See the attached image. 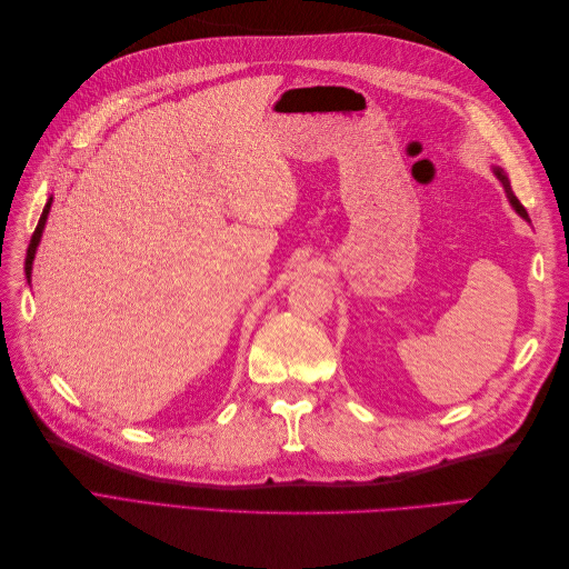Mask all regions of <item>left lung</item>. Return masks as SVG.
Instances as JSON below:
<instances>
[{
  "mask_svg": "<svg viewBox=\"0 0 569 569\" xmlns=\"http://www.w3.org/2000/svg\"><path fill=\"white\" fill-rule=\"evenodd\" d=\"M493 173H496V178L498 180H501V184H503V189H506V194H508V201H510V206H512V209L515 211H518L525 220H529V216H527V211H525V206L520 203V199L518 197H515L512 194V189H510V182H508V178H506V173H503V170L501 168H493Z\"/></svg>",
  "mask_w": 569,
  "mask_h": 569,
  "instance_id": "left-lung-1",
  "label": "left lung"
}]
</instances>
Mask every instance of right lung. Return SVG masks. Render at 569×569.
<instances>
[{
    "instance_id": "1",
    "label": "right lung",
    "mask_w": 569,
    "mask_h": 569,
    "mask_svg": "<svg viewBox=\"0 0 569 569\" xmlns=\"http://www.w3.org/2000/svg\"><path fill=\"white\" fill-rule=\"evenodd\" d=\"M49 209H51V199L47 201L44 211H42V216H40L38 228H36V232H32V239H30V244H28V256H26V278H28V282H30V272H32V258H36L38 244H40V239H42V230H44V222H47Z\"/></svg>"
}]
</instances>
